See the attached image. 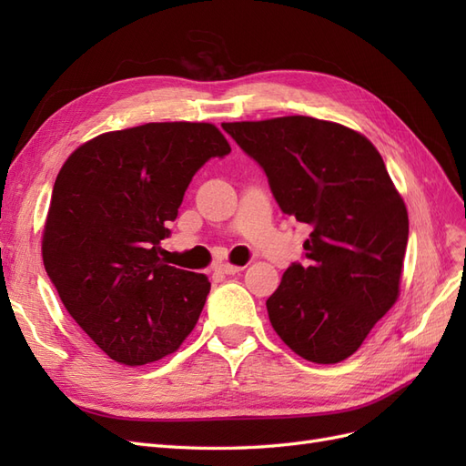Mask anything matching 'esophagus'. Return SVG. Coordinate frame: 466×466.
I'll list each match as a JSON object with an SVG mask.
<instances>
[{
  "label": "esophagus",
  "instance_id": "1",
  "mask_svg": "<svg viewBox=\"0 0 466 466\" xmlns=\"http://www.w3.org/2000/svg\"><path fill=\"white\" fill-rule=\"evenodd\" d=\"M219 272H221V274H228V276H233V274L243 272V266H233V264H219Z\"/></svg>",
  "mask_w": 466,
  "mask_h": 466
}]
</instances>
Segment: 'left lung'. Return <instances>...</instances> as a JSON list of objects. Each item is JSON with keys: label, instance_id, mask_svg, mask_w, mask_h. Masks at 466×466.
<instances>
[{"label": "left lung", "instance_id": "8db88e82", "mask_svg": "<svg viewBox=\"0 0 466 466\" xmlns=\"http://www.w3.org/2000/svg\"><path fill=\"white\" fill-rule=\"evenodd\" d=\"M221 128L262 167L279 209L313 228L307 264L293 262L266 301L274 330L303 360L350 358L399 298L408 214L383 157L361 134L311 116Z\"/></svg>", "mask_w": 466, "mask_h": 466}]
</instances>
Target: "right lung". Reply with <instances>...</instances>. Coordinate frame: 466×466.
<instances>
[{"label":"right lung","mask_w":466,"mask_h":466,"mask_svg":"<svg viewBox=\"0 0 466 466\" xmlns=\"http://www.w3.org/2000/svg\"><path fill=\"white\" fill-rule=\"evenodd\" d=\"M231 153L214 124L151 122L77 147L56 177L42 260L67 313L105 354L146 365L182 344L211 284L161 258L192 177Z\"/></svg>","instance_id":"add662e5"}]
</instances>
